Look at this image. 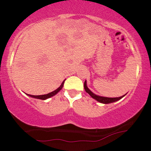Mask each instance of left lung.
I'll return each mask as SVG.
<instances>
[{"instance_id":"obj_1","label":"left lung","mask_w":151,"mask_h":151,"mask_svg":"<svg viewBox=\"0 0 151 151\" xmlns=\"http://www.w3.org/2000/svg\"><path fill=\"white\" fill-rule=\"evenodd\" d=\"M84 88H85V91H86L87 93H88L92 98L97 100L98 102L103 103V104H109V103L116 102V101L121 100V98H122L123 97H124V96L126 95V94H125V95H123L119 98H106V97H102V96H97V95H96V94H94L93 93H92V92L88 89V87H87L86 81H85L84 83Z\"/></svg>"}]
</instances>
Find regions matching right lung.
Segmentation results:
<instances>
[{"label":"right lung","instance_id":"1","mask_svg":"<svg viewBox=\"0 0 151 151\" xmlns=\"http://www.w3.org/2000/svg\"><path fill=\"white\" fill-rule=\"evenodd\" d=\"M64 81H64L62 82V85H60V86L58 87V88L57 89H55V91H53L52 92H51V93H49L47 94H45V95H41V96H33V95H30V94H27V95L30 96V97L32 98H37V99H40V100H46V99L47 98H49L51 97H52V96H55L56 93H58V92H59L60 90H61L62 89L63 87V85H64Z\"/></svg>","mask_w":151,"mask_h":151}]
</instances>
